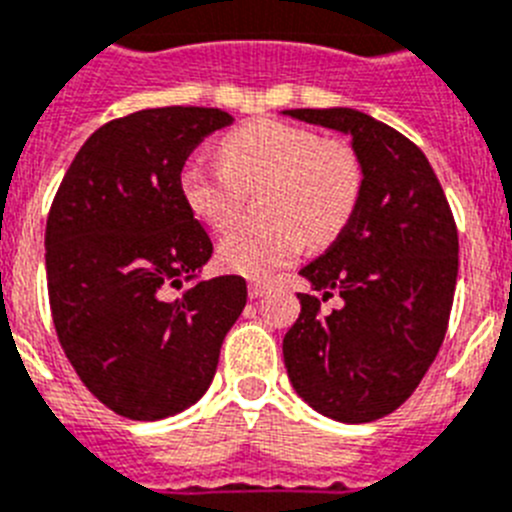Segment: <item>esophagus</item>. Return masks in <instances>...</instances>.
<instances>
[{"instance_id": "1", "label": "esophagus", "mask_w": 512, "mask_h": 512, "mask_svg": "<svg viewBox=\"0 0 512 512\" xmlns=\"http://www.w3.org/2000/svg\"><path fill=\"white\" fill-rule=\"evenodd\" d=\"M268 291H270L268 281H250V299H260V296H265Z\"/></svg>"}]
</instances>
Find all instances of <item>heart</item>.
I'll return each instance as SVG.
<instances>
[{
    "mask_svg": "<svg viewBox=\"0 0 512 512\" xmlns=\"http://www.w3.org/2000/svg\"><path fill=\"white\" fill-rule=\"evenodd\" d=\"M221 167L188 164L180 175L182 201L211 231L237 219L242 193L260 190V213L268 221L226 234L219 262L247 278H262L314 247L335 242L358 211L363 164L340 139L314 128L257 118L224 133L216 146Z\"/></svg>",
    "mask_w": 512,
    "mask_h": 512,
    "instance_id": "b5f03b06",
    "label": "heart"
}]
</instances>
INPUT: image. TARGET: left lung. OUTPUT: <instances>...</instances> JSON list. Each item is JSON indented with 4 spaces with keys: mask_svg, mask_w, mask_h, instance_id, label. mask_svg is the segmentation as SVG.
<instances>
[{
    "mask_svg": "<svg viewBox=\"0 0 512 512\" xmlns=\"http://www.w3.org/2000/svg\"><path fill=\"white\" fill-rule=\"evenodd\" d=\"M348 133L363 195L332 247L301 268L314 291L283 337L293 389L337 422H373L410 399L441 350L459 275V231L428 157L353 108L283 110ZM341 293L330 315L321 301Z\"/></svg>",
    "mask_w": 512,
    "mask_h": 512,
    "instance_id": "left-lung-1",
    "label": "left lung"
}]
</instances>
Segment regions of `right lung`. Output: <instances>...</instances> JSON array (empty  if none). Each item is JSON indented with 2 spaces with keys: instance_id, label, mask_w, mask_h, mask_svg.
Returning <instances> with one entry per match:
<instances>
[{
  "instance_id": "1",
  "label": "right lung",
  "mask_w": 512,
  "mask_h": 512,
  "mask_svg": "<svg viewBox=\"0 0 512 512\" xmlns=\"http://www.w3.org/2000/svg\"><path fill=\"white\" fill-rule=\"evenodd\" d=\"M231 121L182 105L115 118L84 141L53 198V327L82 384L128 420H164L198 402L247 304L239 275L198 281L213 244L180 193L185 159ZM185 280L191 288L167 300Z\"/></svg>"
}]
</instances>
